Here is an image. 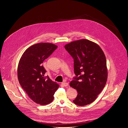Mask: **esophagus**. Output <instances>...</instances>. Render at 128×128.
Instances as JSON below:
<instances>
[{
    "label": "esophagus",
    "instance_id": "34e87169",
    "mask_svg": "<svg viewBox=\"0 0 128 128\" xmlns=\"http://www.w3.org/2000/svg\"><path fill=\"white\" fill-rule=\"evenodd\" d=\"M62 84L63 86H68V84L67 82H63L62 83Z\"/></svg>",
    "mask_w": 128,
    "mask_h": 128
}]
</instances>
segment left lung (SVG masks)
<instances>
[{"label": "left lung", "instance_id": "8db88e82", "mask_svg": "<svg viewBox=\"0 0 128 128\" xmlns=\"http://www.w3.org/2000/svg\"><path fill=\"white\" fill-rule=\"evenodd\" d=\"M65 48L74 60L76 77L70 86L78 91L73 101L84 106L94 101L104 88L107 80V68L104 53L97 44L87 40L72 42Z\"/></svg>", "mask_w": 128, "mask_h": 128}]
</instances>
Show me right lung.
<instances>
[{"label":"right lung","mask_w":128,"mask_h":128,"mask_svg":"<svg viewBox=\"0 0 128 128\" xmlns=\"http://www.w3.org/2000/svg\"><path fill=\"white\" fill-rule=\"evenodd\" d=\"M58 46L48 42H42L28 48L23 54L18 66V78L22 88L34 102L46 105L54 100V95L59 87L49 77L42 66Z\"/></svg>","instance_id":"obj_1"}]
</instances>
